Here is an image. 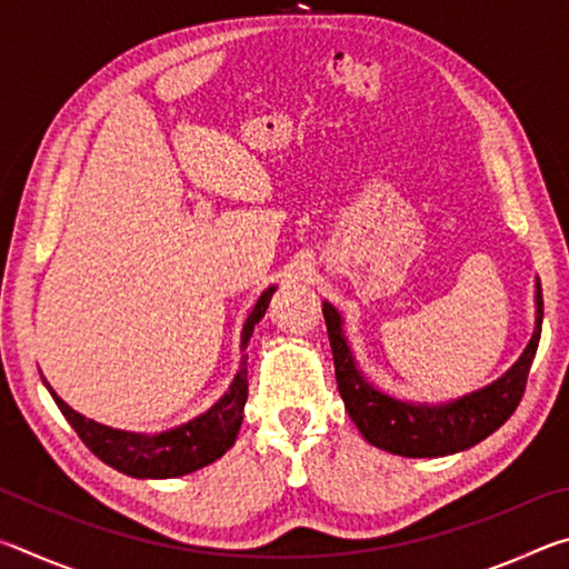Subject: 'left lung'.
<instances>
[{
	"mask_svg": "<svg viewBox=\"0 0 569 569\" xmlns=\"http://www.w3.org/2000/svg\"><path fill=\"white\" fill-rule=\"evenodd\" d=\"M542 286L535 278V331L519 359L497 381L459 399L429 403L397 399L381 391L359 369V361L343 331V316L333 303L323 301V319L333 351L336 383L361 437L383 451L411 459H435L465 451L502 427L522 401L529 366L535 361L542 333Z\"/></svg>",
	"mask_w": 569,
	"mask_h": 569,
	"instance_id": "1",
	"label": "left lung"
}]
</instances>
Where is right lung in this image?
<instances>
[{
    "label": "right lung",
    "instance_id": "add662e5",
    "mask_svg": "<svg viewBox=\"0 0 569 569\" xmlns=\"http://www.w3.org/2000/svg\"><path fill=\"white\" fill-rule=\"evenodd\" d=\"M276 293V286H268L266 291L258 296L256 306L250 308L248 319L240 329V363L233 381H230L228 391L220 397L213 407L206 409L198 417L188 419L186 423L170 427L158 435H146V431H124L114 427H104V423L82 417L80 411L57 397V391L44 381L47 391L70 427L77 431L88 449L94 457H100L104 465L122 471L128 477L138 479H172L186 477L190 471H198L208 465H213L226 451L236 445L240 421H243V407L248 399V353L246 346L253 336L256 323L266 316V308L271 303V296Z\"/></svg>",
    "mask_w": 569,
    "mask_h": 569
}]
</instances>
